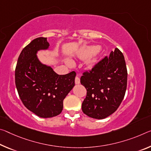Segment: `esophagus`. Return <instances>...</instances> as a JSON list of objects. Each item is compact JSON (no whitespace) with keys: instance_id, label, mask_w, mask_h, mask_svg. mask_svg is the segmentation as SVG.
<instances>
[{"instance_id":"34e87169","label":"esophagus","mask_w":151,"mask_h":151,"mask_svg":"<svg viewBox=\"0 0 151 151\" xmlns=\"http://www.w3.org/2000/svg\"><path fill=\"white\" fill-rule=\"evenodd\" d=\"M75 83H76V84H79V83H80V78H79V77H78V76H76V77H75Z\"/></svg>"}]
</instances>
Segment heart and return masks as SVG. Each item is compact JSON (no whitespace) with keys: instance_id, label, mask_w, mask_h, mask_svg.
<instances>
[{"instance_id":"obj_1","label":"heart","mask_w":151,"mask_h":151,"mask_svg":"<svg viewBox=\"0 0 151 151\" xmlns=\"http://www.w3.org/2000/svg\"><path fill=\"white\" fill-rule=\"evenodd\" d=\"M100 47L98 46V45H93V46H89L86 47V48L83 50L82 54H81V56L83 58H88L91 56H92L93 54H95V53H97L99 51ZM94 63V60H90L88 62V64L91 65V64Z\"/></svg>"}]
</instances>
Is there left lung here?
<instances>
[{
	"instance_id": "left-lung-1",
	"label": "left lung",
	"mask_w": 151,
	"mask_h": 151,
	"mask_svg": "<svg viewBox=\"0 0 151 151\" xmlns=\"http://www.w3.org/2000/svg\"><path fill=\"white\" fill-rule=\"evenodd\" d=\"M128 72L124 55L118 48L111 51L85 70L81 77V85L87 89L83 101V113L91 118L104 119L120 106L127 87Z\"/></svg>"
}]
</instances>
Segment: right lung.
<instances>
[{
	"label": "right lung",
	"mask_w": 151,
	"mask_h": 151,
	"mask_svg": "<svg viewBox=\"0 0 151 151\" xmlns=\"http://www.w3.org/2000/svg\"><path fill=\"white\" fill-rule=\"evenodd\" d=\"M48 46L46 37H37L31 42L21 51L15 73L17 90L23 105L44 118L61 113L63 100L75 86L76 76L75 71L59 75L38 60L37 50Z\"/></svg>",
	"instance_id": "add662e5"
}]
</instances>
